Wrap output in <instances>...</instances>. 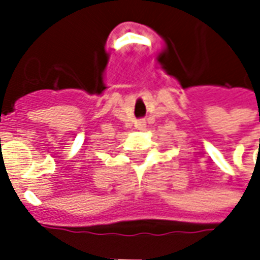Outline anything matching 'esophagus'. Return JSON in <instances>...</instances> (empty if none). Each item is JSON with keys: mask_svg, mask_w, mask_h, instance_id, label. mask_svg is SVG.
Instances as JSON below:
<instances>
[{"mask_svg": "<svg viewBox=\"0 0 260 260\" xmlns=\"http://www.w3.org/2000/svg\"><path fill=\"white\" fill-rule=\"evenodd\" d=\"M135 125L138 129H145V126H146V121H145V119H139V121H136Z\"/></svg>", "mask_w": 260, "mask_h": 260, "instance_id": "esophagus-1", "label": "esophagus"}]
</instances>
